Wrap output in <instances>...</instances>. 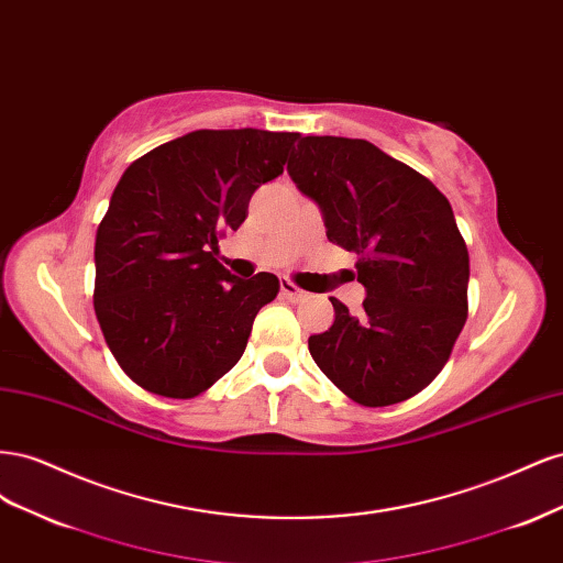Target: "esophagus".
Wrapping results in <instances>:
<instances>
[{
    "instance_id": "1",
    "label": "esophagus",
    "mask_w": 563,
    "mask_h": 563,
    "mask_svg": "<svg viewBox=\"0 0 563 563\" xmlns=\"http://www.w3.org/2000/svg\"><path fill=\"white\" fill-rule=\"evenodd\" d=\"M282 296L288 300H305L308 298V291H302L300 286H296L291 279H282Z\"/></svg>"
}]
</instances>
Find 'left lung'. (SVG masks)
Wrapping results in <instances>:
<instances>
[{
  "instance_id": "1",
  "label": "left lung",
  "mask_w": 563,
  "mask_h": 563,
  "mask_svg": "<svg viewBox=\"0 0 563 563\" xmlns=\"http://www.w3.org/2000/svg\"><path fill=\"white\" fill-rule=\"evenodd\" d=\"M288 176L314 199L329 242L354 251L366 298L308 345L317 366L362 406L418 395L449 362L467 319L470 255L449 199L362 139L305 135Z\"/></svg>"
}]
</instances>
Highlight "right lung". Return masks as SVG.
<instances>
[{
    "mask_svg": "<svg viewBox=\"0 0 563 563\" xmlns=\"http://www.w3.org/2000/svg\"><path fill=\"white\" fill-rule=\"evenodd\" d=\"M300 133L199 129L135 159L96 232L93 308L117 364L159 397L192 399L242 360L253 319L279 294L218 263L251 195L284 174Z\"/></svg>",
    "mask_w": 563,
    "mask_h": 563,
    "instance_id": "right-lung-1",
    "label": "right lung"
}]
</instances>
